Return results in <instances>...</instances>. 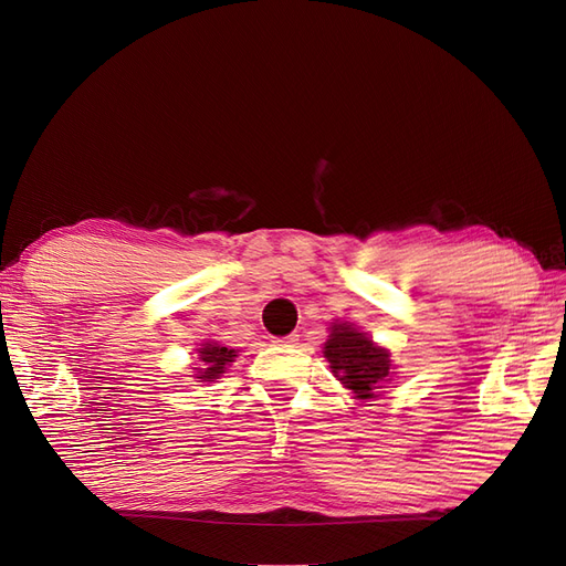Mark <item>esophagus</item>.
I'll list each match as a JSON object with an SVG mask.
<instances>
[{
	"label": "esophagus",
	"instance_id": "34e87169",
	"mask_svg": "<svg viewBox=\"0 0 566 566\" xmlns=\"http://www.w3.org/2000/svg\"><path fill=\"white\" fill-rule=\"evenodd\" d=\"M276 342H281V345H285V347H293L295 342H297V335L293 333V335H287V337H281V339H276Z\"/></svg>",
	"mask_w": 566,
	"mask_h": 566
}]
</instances>
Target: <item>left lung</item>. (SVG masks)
Masks as SVG:
<instances>
[{
  "mask_svg": "<svg viewBox=\"0 0 566 566\" xmlns=\"http://www.w3.org/2000/svg\"><path fill=\"white\" fill-rule=\"evenodd\" d=\"M323 354L331 361L335 378L349 387L358 399H373L375 389H380L389 378L391 361L387 349L375 347L370 337L354 331L347 323L333 325Z\"/></svg>",
  "mask_w": 566,
  "mask_h": 566,
  "instance_id": "1",
  "label": "left lung"
}]
</instances>
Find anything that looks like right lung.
Here are the masks:
<instances>
[{"label":"right lung","instance_id":"1","mask_svg":"<svg viewBox=\"0 0 566 566\" xmlns=\"http://www.w3.org/2000/svg\"><path fill=\"white\" fill-rule=\"evenodd\" d=\"M198 358L202 361V368H198L200 382H214L224 368L235 358V349L219 347V345H202L198 349Z\"/></svg>","mask_w":566,"mask_h":566}]
</instances>
